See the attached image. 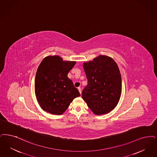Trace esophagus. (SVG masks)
Masks as SVG:
<instances>
[{
    "mask_svg": "<svg viewBox=\"0 0 157 157\" xmlns=\"http://www.w3.org/2000/svg\"><path fill=\"white\" fill-rule=\"evenodd\" d=\"M78 90H79V93H80V94H81L82 91L81 89V88H80V87H78Z\"/></svg>",
    "mask_w": 157,
    "mask_h": 157,
    "instance_id": "34e87169",
    "label": "esophagus"
}]
</instances>
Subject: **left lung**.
Instances as JSON below:
<instances>
[{
  "label": "left lung",
  "instance_id": "8db88e82",
  "mask_svg": "<svg viewBox=\"0 0 157 157\" xmlns=\"http://www.w3.org/2000/svg\"><path fill=\"white\" fill-rule=\"evenodd\" d=\"M88 85L82 94L83 99L93 113L106 114L117 106L121 94L119 68L110 56H102L83 63Z\"/></svg>",
  "mask_w": 157,
  "mask_h": 157
}]
</instances>
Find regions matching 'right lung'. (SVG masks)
I'll use <instances>...</instances> for the list:
<instances>
[{"mask_svg":"<svg viewBox=\"0 0 157 157\" xmlns=\"http://www.w3.org/2000/svg\"><path fill=\"white\" fill-rule=\"evenodd\" d=\"M75 63V61H63L58 56H46L40 63L34 87L38 103L43 110L52 114H62L73 100L80 96L68 77Z\"/></svg>","mask_w":157,"mask_h":157,"instance_id":"add662e5","label":"right lung"}]
</instances>
